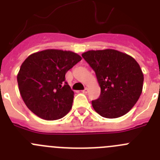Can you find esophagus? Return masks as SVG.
I'll use <instances>...</instances> for the list:
<instances>
[{
    "instance_id": "34e87169",
    "label": "esophagus",
    "mask_w": 160,
    "mask_h": 160,
    "mask_svg": "<svg viewBox=\"0 0 160 160\" xmlns=\"http://www.w3.org/2000/svg\"><path fill=\"white\" fill-rule=\"evenodd\" d=\"M82 92L84 93V94H87V93L88 92V89H87V88H85L84 90H83L82 91Z\"/></svg>"
}]
</instances>
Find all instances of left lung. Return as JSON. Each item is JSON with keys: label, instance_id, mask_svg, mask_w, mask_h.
Wrapping results in <instances>:
<instances>
[{"label": "left lung", "instance_id": "1", "mask_svg": "<svg viewBox=\"0 0 160 160\" xmlns=\"http://www.w3.org/2000/svg\"><path fill=\"white\" fill-rule=\"evenodd\" d=\"M82 56L94 70L101 87L99 98L92 101L94 111L108 118L127 114L142 93L143 74L138 62L114 49L90 50Z\"/></svg>", "mask_w": 160, "mask_h": 160}]
</instances>
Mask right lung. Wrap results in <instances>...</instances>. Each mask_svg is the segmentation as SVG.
Segmentation results:
<instances>
[{"label": "right lung", "instance_id": "right-lung-1", "mask_svg": "<svg viewBox=\"0 0 160 160\" xmlns=\"http://www.w3.org/2000/svg\"><path fill=\"white\" fill-rule=\"evenodd\" d=\"M81 60L77 53L59 49L29 55L18 74L20 93L28 108L46 120L59 119L67 114L74 93L65 75Z\"/></svg>", "mask_w": 160, "mask_h": 160}]
</instances>
